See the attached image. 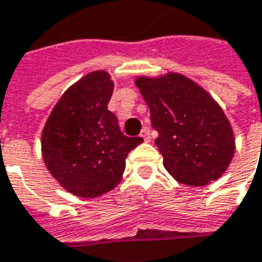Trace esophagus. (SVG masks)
<instances>
[{
	"label": "esophagus",
	"instance_id": "1",
	"mask_svg": "<svg viewBox=\"0 0 262 262\" xmlns=\"http://www.w3.org/2000/svg\"><path fill=\"white\" fill-rule=\"evenodd\" d=\"M140 138L143 139L145 142H149V140H150V130H149L147 127H143L142 132H140Z\"/></svg>",
	"mask_w": 262,
	"mask_h": 262
}]
</instances>
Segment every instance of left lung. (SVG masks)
Here are the masks:
<instances>
[{
	"instance_id": "obj_1",
	"label": "left lung",
	"mask_w": 262,
	"mask_h": 262,
	"mask_svg": "<svg viewBox=\"0 0 262 262\" xmlns=\"http://www.w3.org/2000/svg\"><path fill=\"white\" fill-rule=\"evenodd\" d=\"M159 136L155 143L163 166L178 182L204 186L227 170L235 154L234 132L220 104L179 73L138 77Z\"/></svg>"
}]
</instances>
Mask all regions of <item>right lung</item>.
<instances>
[{
  "label": "right lung",
  "instance_id": "obj_1",
  "mask_svg": "<svg viewBox=\"0 0 262 262\" xmlns=\"http://www.w3.org/2000/svg\"><path fill=\"white\" fill-rule=\"evenodd\" d=\"M113 87L106 71L89 73L64 92L42 129L46 166L80 198H96L117 186L127 155L143 142L124 136L107 110Z\"/></svg>",
  "mask_w": 262,
  "mask_h": 262
}]
</instances>
